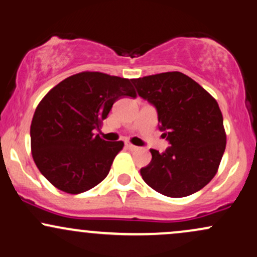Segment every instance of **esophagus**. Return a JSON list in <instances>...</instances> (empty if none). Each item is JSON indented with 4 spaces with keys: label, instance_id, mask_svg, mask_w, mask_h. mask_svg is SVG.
<instances>
[{
    "label": "esophagus",
    "instance_id": "obj_1",
    "mask_svg": "<svg viewBox=\"0 0 257 257\" xmlns=\"http://www.w3.org/2000/svg\"><path fill=\"white\" fill-rule=\"evenodd\" d=\"M125 146H126V148L131 149V151H136V149H138V147H136V146H134V144H131V143H126V144H125Z\"/></svg>",
    "mask_w": 257,
    "mask_h": 257
}]
</instances>
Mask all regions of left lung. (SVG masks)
Returning a JSON list of instances; mask_svg holds the SVG:
<instances>
[{
	"label": "left lung",
	"instance_id": "left-lung-1",
	"mask_svg": "<svg viewBox=\"0 0 257 257\" xmlns=\"http://www.w3.org/2000/svg\"><path fill=\"white\" fill-rule=\"evenodd\" d=\"M138 96L157 109L158 126L170 147L151 149L141 169L143 181L171 198L188 197L214 178L226 149L223 117L217 102L180 71L132 79Z\"/></svg>",
	"mask_w": 257,
	"mask_h": 257
}]
</instances>
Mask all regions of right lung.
<instances>
[{
  "mask_svg": "<svg viewBox=\"0 0 257 257\" xmlns=\"http://www.w3.org/2000/svg\"><path fill=\"white\" fill-rule=\"evenodd\" d=\"M123 97H136L131 80L103 73H80L63 80L37 105L30 127L37 169L70 194L90 191L108 176L123 143L99 135L102 121Z\"/></svg>",
  "mask_w": 257,
  "mask_h": 257,
  "instance_id": "right-lung-1",
  "label": "right lung"
}]
</instances>
